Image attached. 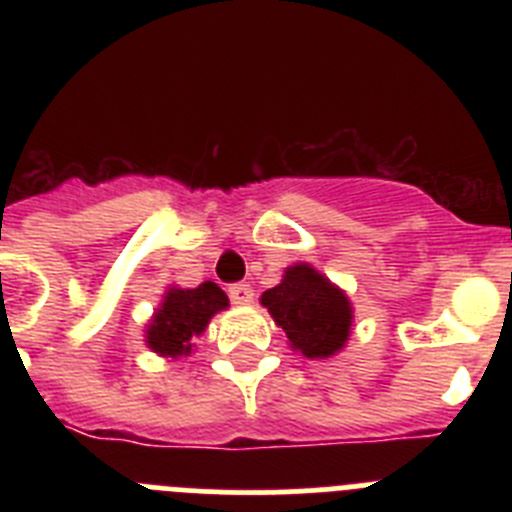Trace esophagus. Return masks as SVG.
<instances>
[{"instance_id":"1","label":"esophagus","mask_w":512,"mask_h":512,"mask_svg":"<svg viewBox=\"0 0 512 512\" xmlns=\"http://www.w3.org/2000/svg\"><path fill=\"white\" fill-rule=\"evenodd\" d=\"M228 295L235 305H251L253 302V287L246 282H238V284H230L228 287Z\"/></svg>"}]
</instances>
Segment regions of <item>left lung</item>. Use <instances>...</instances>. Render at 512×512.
Instances as JSON below:
<instances>
[{
    "label": "left lung",
    "instance_id": "obj_1",
    "mask_svg": "<svg viewBox=\"0 0 512 512\" xmlns=\"http://www.w3.org/2000/svg\"><path fill=\"white\" fill-rule=\"evenodd\" d=\"M261 305L307 359L333 356L351 333L348 297L307 264L289 266L282 284L261 295Z\"/></svg>",
    "mask_w": 512,
    "mask_h": 512
}]
</instances>
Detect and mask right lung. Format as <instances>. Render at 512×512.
Returning a JSON list of instances; mask_svg holds the SVG:
<instances>
[{
  "label": "right lung",
  "instance_id": "add662e5",
  "mask_svg": "<svg viewBox=\"0 0 512 512\" xmlns=\"http://www.w3.org/2000/svg\"><path fill=\"white\" fill-rule=\"evenodd\" d=\"M228 307V297L215 282L197 289H169L148 325V346L161 356H182L192 351V338L200 336L217 310Z\"/></svg>",
  "mask_w": 512,
  "mask_h": 512
}]
</instances>
